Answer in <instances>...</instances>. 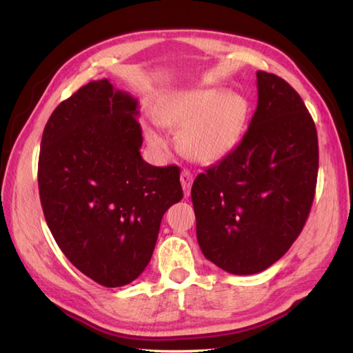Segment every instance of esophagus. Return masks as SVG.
<instances>
[{
  "label": "esophagus",
  "instance_id": "obj_1",
  "mask_svg": "<svg viewBox=\"0 0 353 353\" xmlns=\"http://www.w3.org/2000/svg\"><path fill=\"white\" fill-rule=\"evenodd\" d=\"M181 183H182V188H183V194L186 197H188L190 192H191V185H192V174L188 170H183L181 172Z\"/></svg>",
  "mask_w": 353,
  "mask_h": 353
}]
</instances>
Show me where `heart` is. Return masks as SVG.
<instances>
[{"label":"heart","instance_id":"1","mask_svg":"<svg viewBox=\"0 0 353 353\" xmlns=\"http://www.w3.org/2000/svg\"><path fill=\"white\" fill-rule=\"evenodd\" d=\"M157 123L181 130L177 144L188 159L214 163L226 157L241 141L249 118V103L238 92L205 88L176 95L157 112ZM144 134L152 148L162 152L165 141L153 127Z\"/></svg>","mask_w":353,"mask_h":353}]
</instances>
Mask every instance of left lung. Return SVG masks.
Segmentation results:
<instances>
[{
	"label": "left lung",
	"mask_w": 353,
	"mask_h": 353,
	"mask_svg": "<svg viewBox=\"0 0 353 353\" xmlns=\"http://www.w3.org/2000/svg\"><path fill=\"white\" fill-rule=\"evenodd\" d=\"M256 86L249 130L191 190L200 249L232 274L259 273L287 253L317 185V130L301 95L265 71Z\"/></svg>",
	"instance_id": "obj_1"
}]
</instances>
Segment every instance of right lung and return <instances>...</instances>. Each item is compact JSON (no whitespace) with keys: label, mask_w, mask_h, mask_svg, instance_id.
<instances>
[{"label":"right lung","mask_w":353,"mask_h":353,"mask_svg":"<svg viewBox=\"0 0 353 353\" xmlns=\"http://www.w3.org/2000/svg\"><path fill=\"white\" fill-rule=\"evenodd\" d=\"M138 101L89 81L43 129L37 183L45 220L71 264L103 287L130 283L152 259L163 214L181 201V170L141 157Z\"/></svg>","instance_id":"1"}]
</instances>
